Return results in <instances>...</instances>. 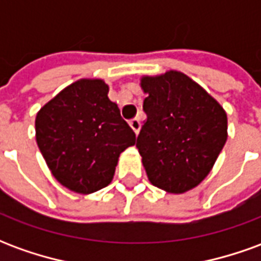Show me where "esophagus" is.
Here are the masks:
<instances>
[{
	"label": "esophagus",
	"instance_id": "obj_1",
	"mask_svg": "<svg viewBox=\"0 0 261 261\" xmlns=\"http://www.w3.org/2000/svg\"><path fill=\"white\" fill-rule=\"evenodd\" d=\"M130 127L134 130L136 134H138V133H140V128H141V120L138 119V117L130 120Z\"/></svg>",
	"mask_w": 261,
	"mask_h": 261
}]
</instances>
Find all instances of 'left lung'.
Masks as SVG:
<instances>
[{
	"mask_svg": "<svg viewBox=\"0 0 261 261\" xmlns=\"http://www.w3.org/2000/svg\"><path fill=\"white\" fill-rule=\"evenodd\" d=\"M147 121L137 138L142 165L153 186L169 193L196 187L226 142V113L187 75L169 71L144 76Z\"/></svg>",
	"mask_w": 261,
	"mask_h": 261,
	"instance_id": "obj_1",
	"label": "left lung"
}]
</instances>
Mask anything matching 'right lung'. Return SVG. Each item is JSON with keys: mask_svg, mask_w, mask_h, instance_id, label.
<instances>
[{"mask_svg": "<svg viewBox=\"0 0 261 261\" xmlns=\"http://www.w3.org/2000/svg\"><path fill=\"white\" fill-rule=\"evenodd\" d=\"M102 80H81L36 116V141L48 169L69 190L89 194L112 181L120 153L136 134L108 97Z\"/></svg>", "mask_w": 261, "mask_h": 261, "instance_id": "right-lung-1", "label": "right lung"}]
</instances>
